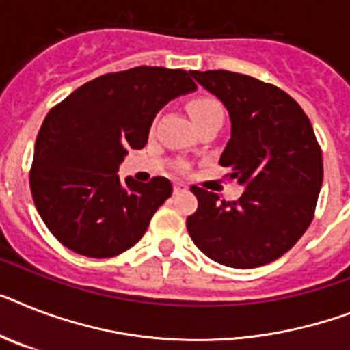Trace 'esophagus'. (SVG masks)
I'll return each instance as SVG.
<instances>
[{"label":"esophagus","mask_w":350,"mask_h":350,"mask_svg":"<svg viewBox=\"0 0 350 350\" xmlns=\"http://www.w3.org/2000/svg\"><path fill=\"white\" fill-rule=\"evenodd\" d=\"M186 189H187V186L184 184V182H175V184H173V191H175V193L186 191Z\"/></svg>","instance_id":"obj_1"}]
</instances>
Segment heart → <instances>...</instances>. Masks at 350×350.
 Listing matches in <instances>:
<instances>
[{"label":"heart","mask_w":350,"mask_h":350,"mask_svg":"<svg viewBox=\"0 0 350 350\" xmlns=\"http://www.w3.org/2000/svg\"><path fill=\"white\" fill-rule=\"evenodd\" d=\"M187 109H189V114H191L193 121L202 120V118L209 116L213 112H221L220 103L207 96H200L191 100V102L187 103Z\"/></svg>","instance_id":"1"}]
</instances>
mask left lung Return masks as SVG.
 Returning <instances> with one entry per match:
<instances>
[{"label": "left lung", "instance_id": "8db88e82", "mask_svg": "<svg viewBox=\"0 0 350 350\" xmlns=\"http://www.w3.org/2000/svg\"><path fill=\"white\" fill-rule=\"evenodd\" d=\"M229 112L230 139L220 164L243 186L239 200L193 186L198 209L187 216L193 243L230 268L275 261L313 220L324 166L310 120L272 83L230 71H189Z\"/></svg>", "mask_w": 350, "mask_h": 350}]
</instances>
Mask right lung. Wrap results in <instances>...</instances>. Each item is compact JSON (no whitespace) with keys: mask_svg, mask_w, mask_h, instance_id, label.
I'll list each match as a JSON object with an SVG mask.
<instances>
[{"mask_svg":"<svg viewBox=\"0 0 350 350\" xmlns=\"http://www.w3.org/2000/svg\"><path fill=\"white\" fill-rule=\"evenodd\" d=\"M195 91L187 71L139 66L83 83L48 112L30 187L37 213L60 243L88 258H112L143 238L172 196V182H123L118 170L130 148L148 143L157 112Z\"/></svg>","mask_w":350,"mask_h":350,"instance_id":"add662e5","label":"right lung"}]
</instances>
